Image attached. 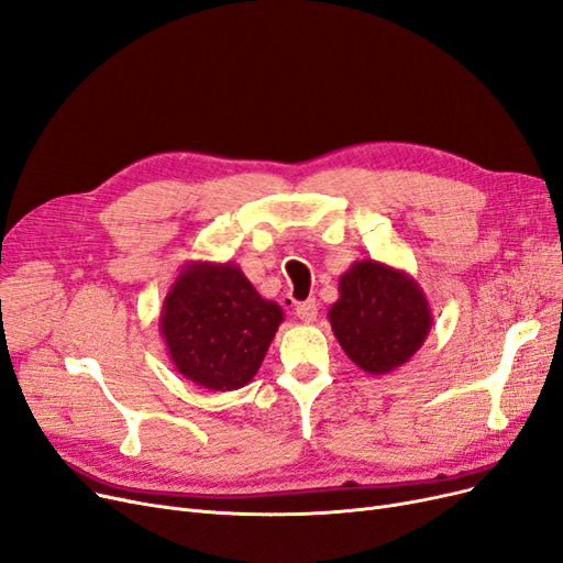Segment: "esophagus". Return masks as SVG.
<instances>
[{"mask_svg": "<svg viewBox=\"0 0 563 563\" xmlns=\"http://www.w3.org/2000/svg\"><path fill=\"white\" fill-rule=\"evenodd\" d=\"M296 313H298L300 321L311 323V321H317V317H319V305H317V300L298 302V305H296Z\"/></svg>", "mask_w": 563, "mask_h": 563, "instance_id": "34e87169", "label": "esophagus"}]
</instances>
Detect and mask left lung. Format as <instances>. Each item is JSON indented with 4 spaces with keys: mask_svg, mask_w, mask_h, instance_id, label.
Listing matches in <instances>:
<instances>
[{
    "mask_svg": "<svg viewBox=\"0 0 563 563\" xmlns=\"http://www.w3.org/2000/svg\"><path fill=\"white\" fill-rule=\"evenodd\" d=\"M328 319L353 363L380 376L407 365L424 344L432 309L409 273L365 258L340 277V300Z\"/></svg>",
    "mask_w": 563,
    "mask_h": 563,
    "instance_id": "obj_1",
    "label": "left lung"
}]
</instances>
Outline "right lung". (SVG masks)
Here are the masks:
<instances>
[{"mask_svg": "<svg viewBox=\"0 0 563 563\" xmlns=\"http://www.w3.org/2000/svg\"><path fill=\"white\" fill-rule=\"evenodd\" d=\"M284 321L235 263L189 261L162 307L159 332L175 369L208 390H238L256 376Z\"/></svg>", "mask_w": 563, "mask_h": 563, "instance_id": "right-lung-1", "label": "right lung"}]
</instances>
